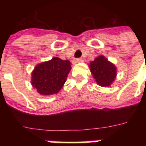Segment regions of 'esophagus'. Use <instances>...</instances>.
<instances>
[{"instance_id": "obj_1", "label": "esophagus", "mask_w": 146, "mask_h": 146, "mask_svg": "<svg viewBox=\"0 0 146 146\" xmlns=\"http://www.w3.org/2000/svg\"><path fill=\"white\" fill-rule=\"evenodd\" d=\"M77 63H81V62H83V59L82 58H77L75 60Z\"/></svg>"}]
</instances>
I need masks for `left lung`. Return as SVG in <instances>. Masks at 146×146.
<instances>
[{"label": "left lung", "instance_id": "8db88e82", "mask_svg": "<svg viewBox=\"0 0 146 146\" xmlns=\"http://www.w3.org/2000/svg\"><path fill=\"white\" fill-rule=\"evenodd\" d=\"M89 67L96 83L102 87H108L115 79L116 67L103 55L91 61Z\"/></svg>", "mask_w": 146, "mask_h": 146}]
</instances>
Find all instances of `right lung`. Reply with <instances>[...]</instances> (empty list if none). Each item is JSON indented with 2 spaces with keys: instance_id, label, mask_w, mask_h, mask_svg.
<instances>
[{
  "instance_id": "add662e5",
  "label": "right lung",
  "mask_w": 146,
  "mask_h": 146,
  "mask_svg": "<svg viewBox=\"0 0 146 146\" xmlns=\"http://www.w3.org/2000/svg\"><path fill=\"white\" fill-rule=\"evenodd\" d=\"M71 69L69 60L58 57L41 63L32 72V86L44 96L57 94L66 81Z\"/></svg>"
}]
</instances>
